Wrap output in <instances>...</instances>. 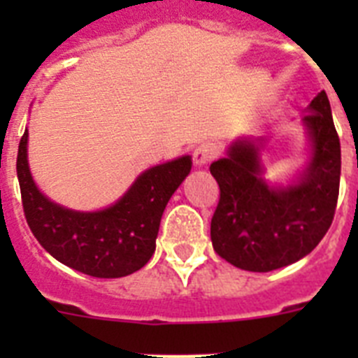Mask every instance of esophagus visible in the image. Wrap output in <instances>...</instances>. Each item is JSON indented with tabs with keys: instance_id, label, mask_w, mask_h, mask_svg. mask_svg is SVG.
I'll use <instances>...</instances> for the list:
<instances>
[{
	"instance_id": "1",
	"label": "esophagus",
	"mask_w": 358,
	"mask_h": 358,
	"mask_svg": "<svg viewBox=\"0 0 358 358\" xmlns=\"http://www.w3.org/2000/svg\"><path fill=\"white\" fill-rule=\"evenodd\" d=\"M218 154V148L213 143H201L194 150V163L197 166H204L210 161H213Z\"/></svg>"
}]
</instances>
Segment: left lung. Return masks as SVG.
Returning <instances> with one entry per match:
<instances>
[{
    "label": "left lung",
    "instance_id": "left-lung-1",
    "mask_svg": "<svg viewBox=\"0 0 358 358\" xmlns=\"http://www.w3.org/2000/svg\"><path fill=\"white\" fill-rule=\"evenodd\" d=\"M308 110L303 122L312 136V161L297 185L271 188L251 140L235 141L227 157L211 163L220 188L211 242L235 267L251 273L287 267L314 251L330 229L339 199L341 141L324 91Z\"/></svg>",
    "mask_w": 358,
    "mask_h": 358
}]
</instances>
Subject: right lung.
I'll return each instance as SVG.
<instances>
[{
    "label": "right lung",
    "instance_id": "add662e5",
    "mask_svg": "<svg viewBox=\"0 0 358 358\" xmlns=\"http://www.w3.org/2000/svg\"><path fill=\"white\" fill-rule=\"evenodd\" d=\"M28 131L17 150V179L31 233L50 255L94 278H122L140 271L156 251L161 215L192 170L189 156L141 173L115 206L80 213L57 206L31 179L27 161Z\"/></svg>",
    "mask_w": 358,
    "mask_h": 358
}]
</instances>
